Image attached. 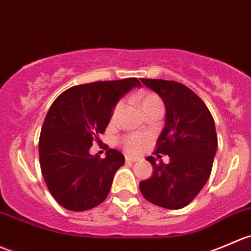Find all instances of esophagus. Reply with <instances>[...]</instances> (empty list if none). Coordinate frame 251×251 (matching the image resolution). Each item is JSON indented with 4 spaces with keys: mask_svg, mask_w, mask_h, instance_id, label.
<instances>
[{
    "mask_svg": "<svg viewBox=\"0 0 251 251\" xmlns=\"http://www.w3.org/2000/svg\"><path fill=\"white\" fill-rule=\"evenodd\" d=\"M126 162H138L139 158L138 157H131V156H126Z\"/></svg>",
    "mask_w": 251,
    "mask_h": 251,
    "instance_id": "obj_1",
    "label": "esophagus"
}]
</instances>
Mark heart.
Returning <instances> with one entry per match:
<instances>
[{"label": "heart", "mask_w": 251, "mask_h": 251, "mask_svg": "<svg viewBox=\"0 0 251 251\" xmlns=\"http://www.w3.org/2000/svg\"><path fill=\"white\" fill-rule=\"evenodd\" d=\"M134 100L138 103L139 107L143 110V112L148 113L150 112L151 110L156 107H160L162 106V101L158 98L156 94L150 93V91H138V93L134 95ZM121 107H122V102L118 101L112 108V112H111V120H115L117 117L118 112H120ZM152 141V138H151L150 134L148 133H131L126 134V135L123 136L121 139V145L125 149L128 153H131V155H138V153H141Z\"/></svg>", "instance_id": "heart-1"}]
</instances>
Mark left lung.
Listing matches in <instances>:
<instances>
[{
    "label": "left lung",
    "instance_id": "obj_1",
    "mask_svg": "<svg viewBox=\"0 0 251 251\" xmlns=\"http://www.w3.org/2000/svg\"><path fill=\"white\" fill-rule=\"evenodd\" d=\"M157 93L166 106V126L153 155H168V165L146 160L153 175L139 184L151 204L170 210L187 206L199 194L212 171L217 150L215 122L204 101L188 86L173 80L141 79Z\"/></svg>",
    "mask_w": 251,
    "mask_h": 251
}]
</instances>
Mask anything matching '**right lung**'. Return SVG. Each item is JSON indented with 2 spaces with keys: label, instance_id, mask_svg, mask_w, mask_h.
<instances>
[{
  "label": "right lung",
  "instance_id": "obj_1",
  "mask_svg": "<svg viewBox=\"0 0 251 251\" xmlns=\"http://www.w3.org/2000/svg\"><path fill=\"white\" fill-rule=\"evenodd\" d=\"M140 85L136 78L81 84L63 91L51 105L41 128L39 157L45 183L64 209L90 210L107 198L125 156L108 149L100 158L89 150L101 143L113 106Z\"/></svg>",
  "mask_w": 251,
  "mask_h": 251
}]
</instances>
